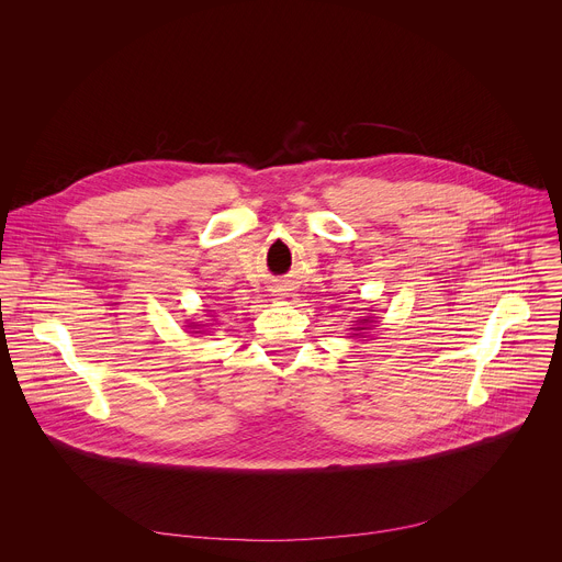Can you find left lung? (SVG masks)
<instances>
[{
	"instance_id": "left-lung-1",
	"label": "left lung",
	"mask_w": 562,
	"mask_h": 562,
	"mask_svg": "<svg viewBox=\"0 0 562 562\" xmlns=\"http://www.w3.org/2000/svg\"><path fill=\"white\" fill-rule=\"evenodd\" d=\"M360 323H362V327H356V331H364V329H371V327H364V323H373V319L371 317H364V319H360ZM360 334H351V338H358Z\"/></svg>"
}]
</instances>
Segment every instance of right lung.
Wrapping results in <instances>:
<instances>
[{
	"mask_svg": "<svg viewBox=\"0 0 562 562\" xmlns=\"http://www.w3.org/2000/svg\"><path fill=\"white\" fill-rule=\"evenodd\" d=\"M193 327H195V325H193ZM195 334H198V331H195Z\"/></svg>",
	"mask_w": 562,
	"mask_h": 562,
	"instance_id": "obj_1",
	"label": "right lung"
}]
</instances>
